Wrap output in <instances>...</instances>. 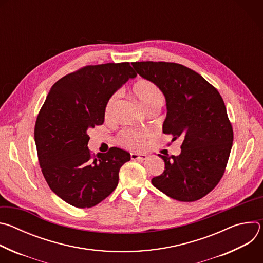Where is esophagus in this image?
Masks as SVG:
<instances>
[{
	"instance_id": "esophagus-1",
	"label": "esophagus",
	"mask_w": 263,
	"mask_h": 263,
	"mask_svg": "<svg viewBox=\"0 0 263 263\" xmlns=\"http://www.w3.org/2000/svg\"><path fill=\"white\" fill-rule=\"evenodd\" d=\"M131 159L132 160H139V161H143L147 159V155L146 154H138V153H131Z\"/></svg>"
}]
</instances>
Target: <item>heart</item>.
Instances as JSON below:
<instances>
[{"instance_id":"1","label":"heart","mask_w":263,"mask_h":263,"mask_svg":"<svg viewBox=\"0 0 263 263\" xmlns=\"http://www.w3.org/2000/svg\"><path fill=\"white\" fill-rule=\"evenodd\" d=\"M133 93L144 108L147 110L153 107H161L164 103V96L160 88L151 81L140 80L133 86ZM120 93L112 96L106 104L105 117L106 119L112 118L115 114V109L119 102ZM151 135L145 130H135V129H125L118 136V143L127 148H139L141 147L146 138Z\"/></svg>"}]
</instances>
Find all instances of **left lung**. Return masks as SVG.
<instances>
[{
    "label": "left lung",
    "instance_id": "left-lung-1",
    "mask_svg": "<svg viewBox=\"0 0 263 263\" xmlns=\"http://www.w3.org/2000/svg\"><path fill=\"white\" fill-rule=\"evenodd\" d=\"M132 66L164 95L163 133L182 140L180 155H158L164 161V172L153 178L152 184L181 202L205 197L222 177L233 142L222 98L201 74L182 64L141 61Z\"/></svg>",
    "mask_w": 263,
    "mask_h": 263
}]
</instances>
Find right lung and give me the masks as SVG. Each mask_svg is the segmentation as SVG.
Returning a JSON list of instances; mask_svg holds the SVG:
<instances>
[{"label": "right lung", "mask_w": 263, "mask_h": 263, "mask_svg": "<svg viewBox=\"0 0 263 263\" xmlns=\"http://www.w3.org/2000/svg\"><path fill=\"white\" fill-rule=\"evenodd\" d=\"M136 72L129 62L85 66L50 89L37 117L34 137L50 189L78 208L93 207L116 190L128 152L111 147L92 156L88 129L102 125L109 99Z\"/></svg>", "instance_id": "obj_1"}]
</instances>
